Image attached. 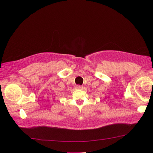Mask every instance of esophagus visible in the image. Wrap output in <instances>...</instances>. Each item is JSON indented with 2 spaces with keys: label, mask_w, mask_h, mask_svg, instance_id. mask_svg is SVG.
<instances>
[{
  "label": "esophagus",
  "mask_w": 153,
  "mask_h": 153,
  "mask_svg": "<svg viewBox=\"0 0 153 153\" xmlns=\"http://www.w3.org/2000/svg\"><path fill=\"white\" fill-rule=\"evenodd\" d=\"M76 88H77V89H82V88H83V86L82 85H76Z\"/></svg>",
  "instance_id": "obj_1"
}]
</instances>
